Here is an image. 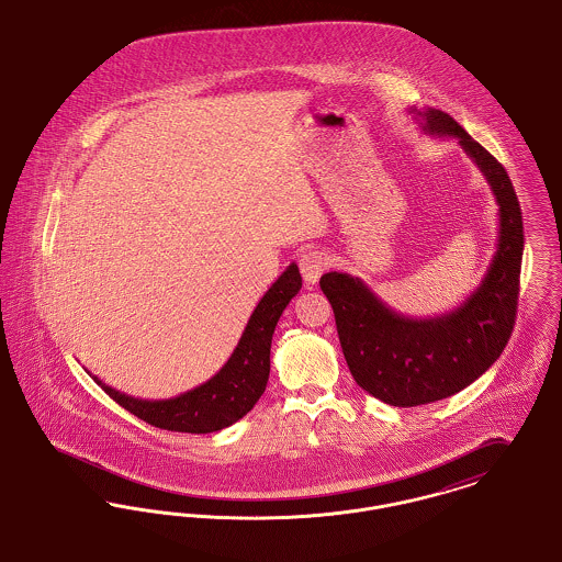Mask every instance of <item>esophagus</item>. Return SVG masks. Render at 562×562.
Instances as JSON below:
<instances>
[{"label":"esophagus","instance_id":"34e87169","mask_svg":"<svg viewBox=\"0 0 562 562\" xmlns=\"http://www.w3.org/2000/svg\"><path fill=\"white\" fill-rule=\"evenodd\" d=\"M297 265H300V272H302L304 281L308 285H315L322 279V274L327 270V267H329V258H327V254L322 251V249H308V251H304L300 256Z\"/></svg>","mask_w":562,"mask_h":562}]
</instances>
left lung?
Instances as JSON below:
<instances>
[{
	"mask_svg": "<svg viewBox=\"0 0 562 562\" xmlns=\"http://www.w3.org/2000/svg\"><path fill=\"white\" fill-rule=\"evenodd\" d=\"M408 112L425 135L457 139L475 162L499 205V235L480 285L457 308L427 319L393 311L359 277H322L355 383L397 408L450 397L499 359L516 324L525 249L520 203L502 162L442 110Z\"/></svg>",
	"mask_w": 562,
	"mask_h": 562,
	"instance_id": "1",
	"label": "left lung"
}]
</instances>
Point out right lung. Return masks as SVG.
Returning a JSON list of instances; mask_svg holds the SVG:
<instances>
[{
    "instance_id": "obj_1",
    "label": "right lung",
    "mask_w": 562,
    "mask_h": 562,
    "mask_svg": "<svg viewBox=\"0 0 562 562\" xmlns=\"http://www.w3.org/2000/svg\"><path fill=\"white\" fill-rule=\"evenodd\" d=\"M302 288V277L295 265L268 288L267 294L254 308L238 345L228 361L207 383L199 384L169 400H142L112 389L94 374V383L120 404L154 427L181 434H213L231 427L249 413L262 397L270 374V342L279 317Z\"/></svg>"
}]
</instances>
